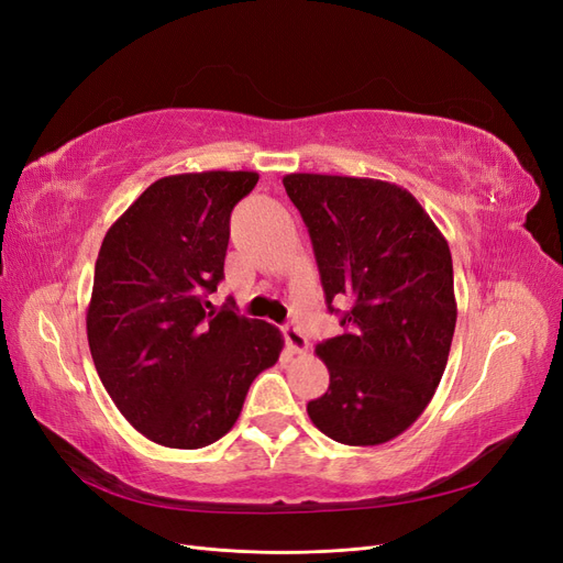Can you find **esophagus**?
<instances>
[{
  "label": "esophagus",
  "mask_w": 563,
  "mask_h": 563,
  "mask_svg": "<svg viewBox=\"0 0 563 563\" xmlns=\"http://www.w3.org/2000/svg\"><path fill=\"white\" fill-rule=\"evenodd\" d=\"M282 331H284V340H286L288 350H294L298 354L308 350V338L300 333V329L296 327V323H286V327H282Z\"/></svg>",
  "instance_id": "1"
}]
</instances>
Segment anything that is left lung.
Returning <instances> with one entry per match:
<instances>
[{"mask_svg": "<svg viewBox=\"0 0 563 563\" xmlns=\"http://www.w3.org/2000/svg\"><path fill=\"white\" fill-rule=\"evenodd\" d=\"M323 294L345 302V331L314 347L329 389L314 428L345 446H378L420 418L444 376L457 305L444 234L404 187L354 176L288 174Z\"/></svg>", "mask_w": 563, "mask_h": 563, "instance_id": "8db88e82", "label": "left lung"}]
</instances>
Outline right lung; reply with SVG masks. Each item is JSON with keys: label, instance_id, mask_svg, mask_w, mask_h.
<instances>
[{"label": "right lung", "instance_id": "add662e5", "mask_svg": "<svg viewBox=\"0 0 563 563\" xmlns=\"http://www.w3.org/2000/svg\"><path fill=\"white\" fill-rule=\"evenodd\" d=\"M255 183V172L159 178L100 244L87 310L93 364L119 413L159 446L203 449L228 434L255 376L282 354L277 327L209 300L230 213Z\"/></svg>", "mask_w": 563, "mask_h": 563}]
</instances>
